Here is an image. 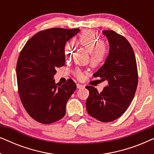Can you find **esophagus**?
Masks as SVG:
<instances>
[{
    "mask_svg": "<svg viewBox=\"0 0 154 154\" xmlns=\"http://www.w3.org/2000/svg\"><path fill=\"white\" fill-rule=\"evenodd\" d=\"M76 85H77V88H79V89H81V88H84V85H81V84H80V83H77Z\"/></svg>",
    "mask_w": 154,
    "mask_h": 154,
    "instance_id": "34e87169",
    "label": "esophagus"
}]
</instances>
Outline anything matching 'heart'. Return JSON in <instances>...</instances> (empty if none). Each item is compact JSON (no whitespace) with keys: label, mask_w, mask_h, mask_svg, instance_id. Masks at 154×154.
<instances>
[{"label":"heart","mask_w":154,"mask_h":154,"mask_svg":"<svg viewBox=\"0 0 154 154\" xmlns=\"http://www.w3.org/2000/svg\"><path fill=\"white\" fill-rule=\"evenodd\" d=\"M79 41L91 53V62L94 66L102 64L104 62L106 57L107 52L104 48V41L99 38L96 31L92 30L84 31L80 37ZM73 50V44L71 43L67 44L64 50L66 58H70ZM75 75L78 78L82 76V73L79 69L75 71Z\"/></svg>","instance_id":"1"}]
</instances>
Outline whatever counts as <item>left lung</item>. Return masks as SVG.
<instances>
[{
  "label": "left lung",
  "mask_w": 154,
  "mask_h": 154,
  "mask_svg": "<svg viewBox=\"0 0 154 154\" xmlns=\"http://www.w3.org/2000/svg\"><path fill=\"white\" fill-rule=\"evenodd\" d=\"M109 44L104 64L93 74L108 85L100 93L92 86H86L90 94L86 109L90 116L102 122L119 119L133 100L138 83L134 52L125 37L113 31H103Z\"/></svg>",
  "instance_id": "8db88e82"
}]
</instances>
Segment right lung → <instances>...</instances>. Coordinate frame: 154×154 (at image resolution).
<instances>
[{
  "label": "right lung",
  "mask_w": 154,
  "mask_h": 154,
  "mask_svg": "<svg viewBox=\"0 0 154 154\" xmlns=\"http://www.w3.org/2000/svg\"><path fill=\"white\" fill-rule=\"evenodd\" d=\"M79 29H49L29 40L17 64L18 91L29 116L43 124L57 121L64 116L66 103L76 89L71 79L57 85L56 68L65 64L66 42Z\"/></svg>",
  "instance_id": "1"
}]
</instances>
